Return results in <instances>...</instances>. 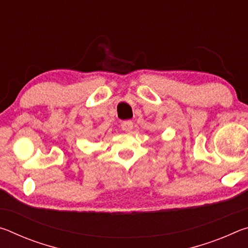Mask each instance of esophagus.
<instances>
[{
    "label": "esophagus",
    "mask_w": 248,
    "mask_h": 248,
    "mask_svg": "<svg viewBox=\"0 0 248 248\" xmlns=\"http://www.w3.org/2000/svg\"><path fill=\"white\" fill-rule=\"evenodd\" d=\"M121 129H123L124 131H131L133 129V123L131 120L123 121V124H121Z\"/></svg>",
    "instance_id": "34e87169"
}]
</instances>
